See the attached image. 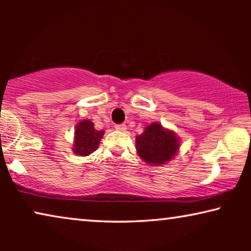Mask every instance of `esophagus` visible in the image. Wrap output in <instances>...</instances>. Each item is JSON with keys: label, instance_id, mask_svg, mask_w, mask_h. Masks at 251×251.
Instances as JSON below:
<instances>
[{"label": "esophagus", "instance_id": "esophagus-1", "mask_svg": "<svg viewBox=\"0 0 251 251\" xmlns=\"http://www.w3.org/2000/svg\"><path fill=\"white\" fill-rule=\"evenodd\" d=\"M115 129L118 130V131H126V125H116L115 126Z\"/></svg>", "mask_w": 251, "mask_h": 251}]
</instances>
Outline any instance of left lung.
<instances>
[{
    "label": "left lung",
    "mask_w": 251,
    "mask_h": 251,
    "mask_svg": "<svg viewBox=\"0 0 251 251\" xmlns=\"http://www.w3.org/2000/svg\"><path fill=\"white\" fill-rule=\"evenodd\" d=\"M179 147L180 139L177 133L159 122L151 123L142 135L136 137L137 154L150 166L167 164L177 155Z\"/></svg>",
    "instance_id": "1"
}]
</instances>
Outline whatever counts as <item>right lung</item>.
I'll use <instances>...</instances> for the list:
<instances>
[{"instance_id":"obj_1","label":"right lung","mask_w":251,"mask_h":251,"mask_svg":"<svg viewBox=\"0 0 251 251\" xmlns=\"http://www.w3.org/2000/svg\"><path fill=\"white\" fill-rule=\"evenodd\" d=\"M105 131L96 130L94 122L90 120H82L75 126L74 140H73V153L75 155L88 156L98 149L100 139Z\"/></svg>"}]
</instances>
